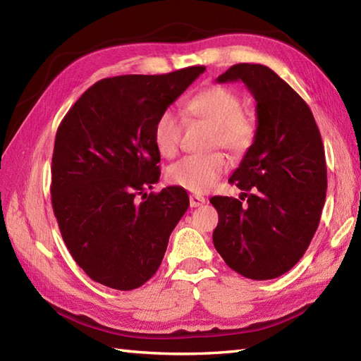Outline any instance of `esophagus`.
<instances>
[{
    "mask_svg": "<svg viewBox=\"0 0 361 361\" xmlns=\"http://www.w3.org/2000/svg\"><path fill=\"white\" fill-rule=\"evenodd\" d=\"M189 203H190V208H198V206H202V204L206 203V198L202 197V195H190Z\"/></svg>",
    "mask_w": 361,
    "mask_h": 361,
    "instance_id": "obj_1",
    "label": "esophagus"
}]
</instances>
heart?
<instances>
[{"instance_id": "b5f03b06", "label": "heart", "mask_w": 361, "mask_h": 361, "mask_svg": "<svg viewBox=\"0 0 361 361\" xmlns=\"http://www.w3.org/2000/svg\"><path fill=\"white\" fill-rule=\"evenodd\" d=\"M186 122H202L212 128L211 147H221L234 155L247 152L257 136V118L243 110L242 97L224 85H211L188 97L181 106ZM185 121L173 110L161 111L153 126V144L161 157L173 158L180 150ZM228 159L221 152L186 157L167 169L172 185L204 194L226 172Z\"/></svg>"}]
</instances>
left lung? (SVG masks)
<instances>
[{
	"mask_svg": "<svg viewBox=\"0 0 361 361\" xmlns=\"http://www.w3.org/2000/svg\"><path fill=\"white\" fill-rule=\"evenodd\" d=\"M234 80L256 99L257 136L229 178L240 198H211L219 212L212 240L235 273L274 279L298 264L317 233L327 189L324 145L309 105L270 68L237 63L217 78Z\"/></svg>",
	"mask_w": 361,
	"mask_h": 361,
	"instance_id": "8db88e82",
	"label": "left lung"
}]
</instances>
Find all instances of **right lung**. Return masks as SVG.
I'll list each match as a JSON object with an SVG mask.
<instances>
[{
	"mask_svg": "<svg viewBox=\"0 0 361 361\" xmlns=\"http://www.w3.org/2000/svg\"><path fill=\"white\" fill-rule=\"evenodd\" d=\"M204 66L96 82L60 122L51 202L66 248L91 279L116 290L147 282L189 208L183 188L159 180L153 126Z\"/></svg>",
	"mask_w": 361,
	"mask_h": 361,
	"instance_id": "right-lung-1",
	"label": "right lung"
}]
</instances>
